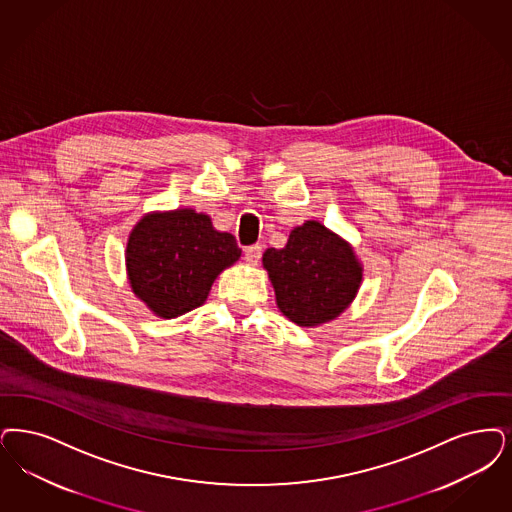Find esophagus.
Segmentation results:
<instances>
[{
	"instance_id": "obj_1",
	"label": "esophagus",
	"mask_w": 512,
	"mask_h": 512,
	"mask_svg": "<svg viewBox=\"0 0 512 512\" xmlns=\"http://www.w3.org/2000/svg\"><path fill=\"white\" fill-rule=\"evenodd\" d=\"M261 253H263V247L259 246V244L247 247L246 255H244L247 265H257L259 259H261Z\"/></svg>"
}]
</instances>
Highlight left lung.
Segmentation results:
<instances>
[{"label":"left lung","instance_id":"1","mask_svg":"<svg viewBox=\"0 0 512 512\" xmlns=\"http://www.w3.org/2000/svg\"><path fill=\"white\" fill-rule=\"evenodd\" d=\"M263 266L280 312L301 328L337 320L364 280L354 247L320 221L295 226L282 249L268 247Z\"/></svg>","mask_w":512,"mask_h":512}]
</instances>
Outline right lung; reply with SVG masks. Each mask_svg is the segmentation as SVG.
<instances>
[{"instance_id": "1", "label": "right lung", "mask_w": 512, "mask_h": 512, "mask_svg": "<svg viewBox=\"0 0 512 512\" xmlns=\"http://www.w3.org/2000/svg\"><path fill=\"white\" fill-rule=\"evenodd\" d=\"M240 255L236 238L205 213L150 211L129 232L125 272L135 297L154 316L171 320L202 307L217 276Z\"/></svg>"}]
</instances>
